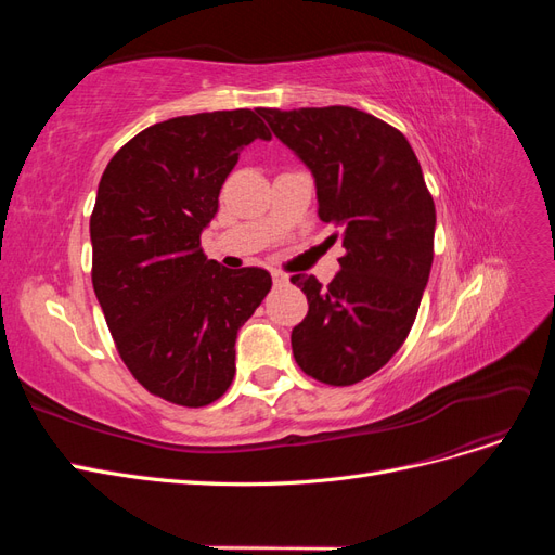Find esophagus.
<instances>
[{
	"label": "esophagus",
	"instance_id": "esophagus-1",
	"mask_svg": "<svg viewBox=\"0 0 555 555\" xmlns=\"http://www.w3.org/2000/svg\"><path fill=\"white\" fill-rule=\"evenodd\" d=\"M271 275H273V280H275V282H287V275H284L282 271H275V268L271 271Z\"/></svg>",
	"mask_w": 555,
	"mask_h": 555
}]
</instances>
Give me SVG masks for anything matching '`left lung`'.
Returning a JSON list of instances; mask_svg holds the SVG:
<instances>
[{
	"label": "left lung",
	"mask_w": 555,
	"mask_h": 555,
	"mask_svg": "<svg viewBox=\"0 0 555 555\" xmlns=\"http://www.w3.org/2000/svg\"><path fill=\"white\" fill-rule=\"evenodd\" d=\"M257 113L310 169L319 217L340 227L347 249L328 287L314 275L292 278L310 304L292 331L294 359L324 384H357L405 343L428 284L435 204L422 166L408 139L371 113Z\"/></svg>",
	"instance_id": "8db88e82"
}]
</instances>
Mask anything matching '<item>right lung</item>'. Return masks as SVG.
<instances>
[{"label":"right lung","mask_w":555,"mask_h":555,"mask_svg":"<svg viewBox=\"0 0 555 555\" xmlns=\"http://www.w3.org/2000/svg\"><path fill=\"white\" fill-rule=\"evenodd\" d=\"M271 141L257 111L171 117L108 162L90 217L92 284L117 351L150 393L184 408L220 398L236 338L271 292L263 268L231 271L201 249L241 150Z\"/></svg>","instance_id":"obj_1"}]
</instances>
